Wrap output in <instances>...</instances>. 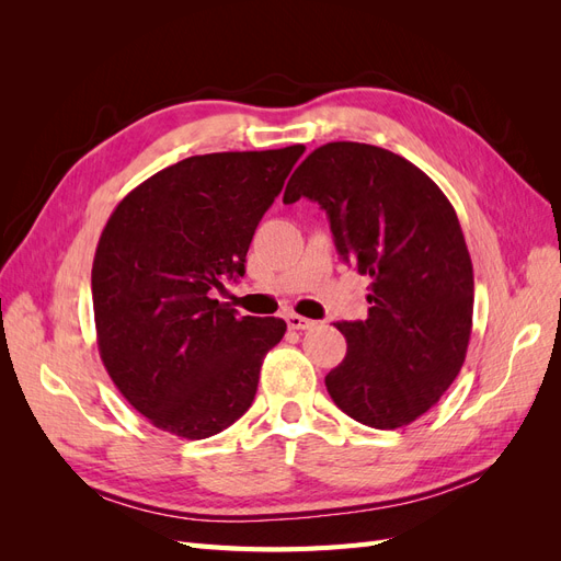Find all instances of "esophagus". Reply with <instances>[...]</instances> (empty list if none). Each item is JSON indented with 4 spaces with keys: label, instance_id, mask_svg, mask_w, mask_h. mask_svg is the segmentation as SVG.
Masks as SVG:
<instances>
[{
    "label": "esophagus",
    "instance_id": "esophagus-1",
    "mask_svg": "<svg viewBox=\"0 0 561 561\" xmlns=\"http://www.w3.org/2000/svg\"><path fill=\"white\" fill-rule=\"evenodd\" d=\"M285 320H287V328H290V330H311L316 325L313 320L304 318V316H297V313H287Z\"/></svg>",
    "mask_w": 561,
    "mask_h": 561
}]
</instances>
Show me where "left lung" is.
Wrapping results in <instances>:
<instances>
[{
    "instance_id": "left-lung-1",
    "label": "left lung",
    "mask_w": 561,
    "mask_h": 561,
    "mask_svg": "<svg viewBox=\"0 0 561 561\" xmlns=\"http://www.w3.org/2000/svg\"><path fill=\"white\" fill-rule=\"evenodd\" d=\"M328 213L334 245L369 276L365 320L334 322L346 358L325 377L334 404L369 428L410 426L463 367L472 262L456 210L414 163L363 142H328L301 161L283 203Z\"/></svg>"
}]
</instances>
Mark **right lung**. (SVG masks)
Listing matches in <instances>:
<instances>
[{
	"label": "right lung",
	"mask_w": 561,
	"mask_h": 561,
	"mask_svg": "<svg viewBox=\"0 0 561 561\" xmlns=\"http://www.w3.org/2000/svg\"><path fill=\"white\" fill-rule=\"evenodd\" d=\"M301 154L304 145L190 157L110 215L91 271L98 348L118 393L157 428L203 439L252 404L287 325L239 318L213 293L245 274L254 229Z\"/></svg>",
	"instance_id": "1"
}]
</instances>
